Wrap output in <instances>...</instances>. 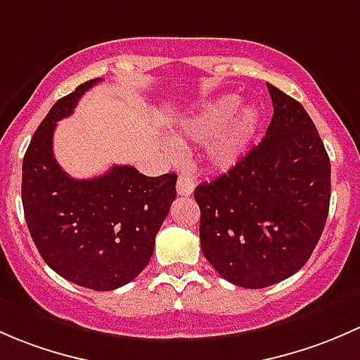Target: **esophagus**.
I'll return each instance as SVG.
<instances>
[{
    "mask_svg": "<svg viewBox=\"0 0 360 360\" xmlns=\"http://www.w3.org/2000/svg\"><path fill=\"white\" fill-rule=\"evenodd\" d=\"M194 192V179L192 175H180L176 181V194L179 195H191Z\"/></svg>",
    "mask_w": 360,
    "mask_h": 360,
    "instance_id": "obj_1",
    "label": "esophagus"
}]
</instances>
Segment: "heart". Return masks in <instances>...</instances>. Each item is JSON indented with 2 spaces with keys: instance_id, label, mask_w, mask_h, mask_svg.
Instances as JSON below:
<instances>
[{
  "instance_id": "1",
  "label": "heart",
  "mask_w": 360,
  "mask_h": 360,
  "mask_svg": "<svg viewBox=\"0 0 360 360\" xmlns=\"http://www.w3.org/2000/svg\"><path fill=\"white\" fill-rule=\"evenodd\" d=\"M237 107L239 98L234 95L221 97L207 103L184 128V135L195 142L214 139L207 147V158L217 168L234 166L248 150L260 126V112L255 107H244L236 112Z\"/></svg>"
}]
</instances>
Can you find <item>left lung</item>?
<instances>
[{
  "instance_id": "8db88e82",
  "label": "left lung",
  "mask_w": 360,
  "mask_h": 360,
  "mask_svg": "<svg viewBox=\"0 0 360 360\" xmlns=\"http://www.w3.org/2000/svg\"><path fill=\"white\" fill-rule=\"evenodd\" d=\"M266 88L274 116L262 142L194 191L206 260L248 290L281 283L305 265L331 199V165L316 124L302 103Z\"/></svg>"
}]
</instances>
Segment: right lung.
Listing matches in <instances>:
<instances>
[{"instance_id": "1", "label": "right lung", "mask_w": 360, "mask_h": 360, "mask_svg": "<svg viewBox=\"0 0 360 360\" xmlns=\"http://www.w3.org/2000/svg\"><path fill=\"white\" fill-rule=\"evenodd\" d=\"M100 79L79 84L32 135L22 162V206L39 255L77 286L110 291L135 279L153 257L155 234L176 198V175L146 176L114 165L97 179L76 180L53 155L57 121Z\"/></svg>"}]
</instances>
